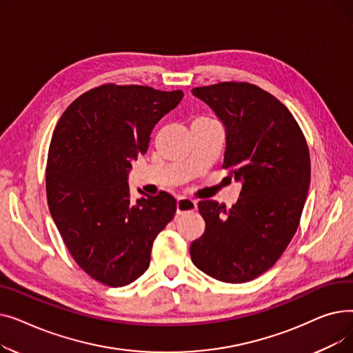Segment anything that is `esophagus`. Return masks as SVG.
<instances>
[{
    "instance_id": "1",
    "label": "esophagus",
    "mask_w": 353,
    "mask_h": 353,
    "mask_svg": "<svg viewBox=\"0 0 353 353\" xmlns=\"http://www.w3.org/2000/svg\"><path fill=\"white\" fill-rule=\"evenodd\" d=\"M177 214H184V213H189L197 209V201L190 199V197H179L177 199Z\"/></svg>"
}]
</instances>
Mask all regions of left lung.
I'll return each mask as SVG.
<instances>
[{"instance_id": "obj_1", "label": "left lung", "mask_w": 353, "mask_h": 353, "mask_svg": "<svg viewBox=\"0 0 353 353\" xmlns=\"http://www.w3.org/2000/svg\"><path fill=\"white\" fill-rule=\"evenodd\" d=\"M192 92L225 125L223 169L242 183L229 210L214 200L199 201L206 230L190 246L192 262L220 282H249L276 263L299 226L309 148L290 111L262 88L232 81Z\"/></svg>"}]
</instances>
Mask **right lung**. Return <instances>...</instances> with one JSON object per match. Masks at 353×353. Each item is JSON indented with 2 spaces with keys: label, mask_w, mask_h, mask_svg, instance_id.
<instances>
[{
  "label": "right lung",
  "mask_w": 353,
  "mask_h": 353,
  "mask_svg": "<svg viewBox=\"0 0 353 353\" xmlns=\"http://www.w3.org/2000/svg\"><path fill=\"white\" fill-rule=\"evenodd\" d=\"M183 96L104 84L74 100L55 125L46 174L50 213L74 261L97 282L120 288L140 277L176 213L165 192H139L133 201L127 180L154 125Z\"/></svg>",
  "instance_id": "obj_1"
}]
</instances>
